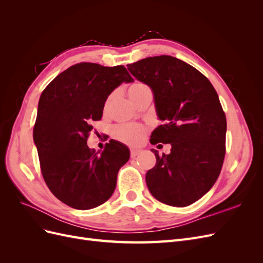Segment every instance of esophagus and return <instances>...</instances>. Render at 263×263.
<instances>
[{"instance_id": "34e87169", "label": "esophagus", "mask_w": 263, "mask_h": 263, "mask_svg": "<svg viewBox=\"0 0 263 263\" xmlns=\"http://www.w3.org/2000/svg\"><path fill=\"white\" fill-rule=\"evenodd\" d=\"M139 153H140V150H139V149L132 148V149H130V157H132V158H135V157H136Z\"/></svg>"}]
</instances>
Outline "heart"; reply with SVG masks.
Returning a JSON list of instances; mask_svg holds the SVG:
<instances>
[{
    "label": "heart",
    "instance_id": "obj_1",
    "mask_svg": "<svg viewBox=\"0 0 263 263\" xmlns=\"http://www.w3.org/2000/svg\"><path fill=\"white\" fill-rule=\"evenodd\" d=\"M148 92H151L149 86L141 82H135L128 89V95L132 101L138 99ZM114 136L118 140L126 142V144L137 145L145 136V128L139 125H121L114 129Z\"/></svg>",
    "mask_w": 263,
    "mask_h": 263
}]
</instances>
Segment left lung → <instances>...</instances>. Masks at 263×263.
Listing matches in <instances>:
<instances>
[{
  "instance_id": "8db88e82",
  "label": "left lung",
  "mask_w": 263,
  "mask_h": 263,
  "mask_svg": "<svg viewBox=\"0 0 263 263\" xmlns=\"http://www.w3.org/2000/svg\"><path fill=\"white\" fill-rule=\"evenodd\" d=\"M154 93L156 112L164 122L151 134L153 145L171 144L146 174L150 193L166 205L184 208L216 182L225 158L226 116L210 80L189 63L157 55L127 65Z\"/></svg>"
}]
</instances>
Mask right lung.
<instances>
[{"label": "right lung", "mask_w": 263, "mask_h": 263, "mask_svg": "<svg viewBox=\"0 0 263 263\" xmlns=\"http://www.w3.org/2000/svg\"><path fill=\"white\" fill-rule=\"evenodd\" d=\"M133 81L124 66L81 62L55 77L41 95L33 136L42 173L51 193L70 208L91 210L114 193L129 149L109 140L95 153L86 140L108 95Z\"/></svg>", "instance_id": "right-lung-1"}]
</instances>
